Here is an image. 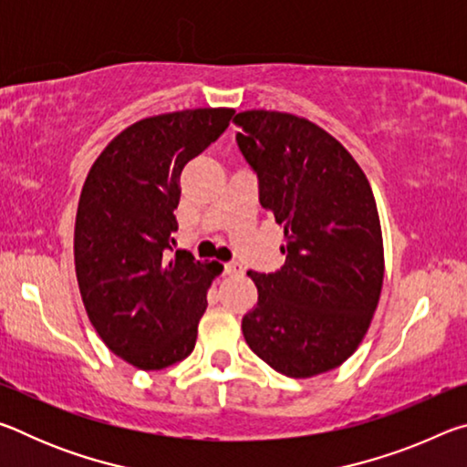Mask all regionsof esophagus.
<instances>
[{
  "instance_id": "1",
  "label": "esophagus",
  "mask_w": 467,
  "mask_h": 467,
  "mask_svg": "<svg viewBox=\"0 0 467 467\" xmlns=\"http://www.w3.org/2000/svg\"><path fill=\"white\" fill-rule=\"evenodd\" d=\"M224 274L226 275H241L243 274V265L241 264H226L224 265Z\"/></svg>"
}]
</instances>
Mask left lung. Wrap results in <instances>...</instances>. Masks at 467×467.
I'll return each mask as SVG.
<instances>
[{
    "label": "left lung",
    "instance_id": "1",
    "mask_svg": "<svg viewBox=\"0 0 467 467\" xmlns=\"http://www.w3.org/2000/svg\"><path fill=\"white\" fill-rule=\"evenodd\" d=\"M233 123L286 253L280 272H249L259 296L243 317V336L282 375L327 373L357 352L381 296L385 255L373 189L352 154L305 117L253 109Z\"/></svg>",
    "mask_w": 467,
    "mask_h": 467
}]
</instances>
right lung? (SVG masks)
Wrapping results in <instances>:
<instances>
[{"instance_id": "obj_1", "label": "right lung", "mask_w": 467, "mask_h": 467, "mask_svg": "<svg viewBox=\"0 0 467 467\" xmlns=\"http://www.w3.org/2000/svg\"><path fill=\"white\" fill-rule=\"evenodd\" d=\"M234 109L152 115L109 141L86 175L74 264L86 315L110 352L161 370L193 352L218 262L164 259L177 231L181 171L220 138Z\"/></svg>"}]
</instances>
